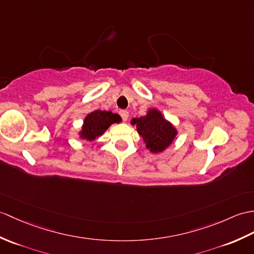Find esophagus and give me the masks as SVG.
Listing matches in <instances>:
<instances>
[{
	"instance_id": "1",
	"label": "esophagus",
	"mask_w": 254,
	"mask_h": 254,
	"mask_svg": "<svg viewBox=\"0 0 254 254\" xmlns=\"http://www.w3.org/2000/svg\"><path fill=\"white\" fill-rule=\"evenodd\" d=\"M120 116H121L123 121H127V118H128V113H127V110H121L120 111Z\"/></svg>"
}]
</instances>
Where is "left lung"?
I'll return each mask as SVG.
<instances>
[{
	"label": "left lung",
	"instance_id": "left-lung-1",
	"mask_svg": "<svg viewBox=\"0 0 254 254\" xmlns=\"http://www.w3.org/2000/svg\"><path fill=\"white\" fill-rule=\"evenodd\" d=\"M132 126H136L137 133L144 139L146 147L154 154L162 152L173 143L178 131L173 125L157 109H149L147 115L133 118Z\"/></svg>",
	"mask_w": 254,
	"mask_h": 254
}]
</instances>
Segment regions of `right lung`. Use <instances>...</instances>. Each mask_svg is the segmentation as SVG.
Returning a JSON list of instances; mask_svg holds the SVG:
<instances>
[{
    "mask_svg": "<svg viewBox=\"0 0 254 254\" xmlns=\"http://www.w3.org/2000/svg\"><path fill=\"white\" fill-rule=\"evenodd\" d=\"M121 122V117L111 111L95 110L88 114L83 121L80 137L85 140H94L105 133L111 125Z\"/></svg>",
    "mask_w": 254,
    "mask_h": 254,
    "instance_id": "1",
    "label": "right lung"
}]
</instances>
